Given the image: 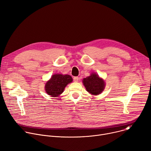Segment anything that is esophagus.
Segmentation results:
<instances>
[{"label":"esophagus","mask_w":151,"mask_h":151,"mask_svg":"<svg viewBox=\"0 0 151 151\" xmlns=\"http://www.w3.org/2000/svg\"><path fill=\"white\" fill-rule=\"evenodd\" d=\"M79 80V78L78 76H75L73 78V81H74V82H76H76H78Z\"/></svg>","instance_id":"34e87169"}]
</instances>
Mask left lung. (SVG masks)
Returning a JSON list of instances; mask_svg holds the SVG:
<instances>
[{"mask_svg": "<svg viewBox=\"0 0 151 151\" xmlns=\"http://www.w3.org/2000/svg\"><path fill=\"white\" fill-rule=\"evenodd\" d=\"M83 82L87 91L92 95L101 94L105 87L104 79L99 78V75L95 73H93L90 76L84 78Z\"/></svg>", "mask_w": 151, "mask_h": 151, "instance_id": "1", "label": "left lung"}]
</instances>
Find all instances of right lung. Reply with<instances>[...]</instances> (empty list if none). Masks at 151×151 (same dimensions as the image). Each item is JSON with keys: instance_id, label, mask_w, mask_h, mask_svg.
<instances>
[{"instance_id": "1", "label": "right lung", "mask_w": 151, "mask_h": 151, "mask_svg": "<svg viewBox=\"0 0 151 151\" xmlns=\"http://www.w3.org/2000/svg\"><path fill=\"white\" fill-rule=\"evenodd\" d=\"M72 81L73 79L70 75L55 74L46 83L45 88L48 95L52 97H58L64 91L66 86Z\"/></svg>"}]
</instances>
